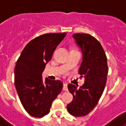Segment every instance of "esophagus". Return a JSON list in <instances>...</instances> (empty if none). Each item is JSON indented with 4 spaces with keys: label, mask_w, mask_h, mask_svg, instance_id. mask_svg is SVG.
Listing matches in <instances>:
<instances>
[{
    "label": "esophagus",
    "mask_w": 126,
    "mask_h": 126,
    "mask_svg": "<svg viewBox=\"0 0 126 126\" xmlns=\"http://www.w3.org/2000/svg\"><path fill=\"white\" fill-rule=\"evenodd\" d=\"M63 90H65V91H67L68 90V87H67V84H63Z\"/></svg>",
    "instance_id": "obj_1"
}]
</instances>
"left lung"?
Listing matches in <instances>:
<instances>
[{
  "label": "left lung",
  "mask_w": 126,
  "mask_h": 126,
  "mask_svg": "<svg viewBox=\"0 0 126 126\" xmlns=\"http://www.w3.org/2000/svg\"><path fill=\"white\" fill-rule=\"evenodd\" d=\"M72 36L82 51L79 74L85 80L79 88L71 84L68 85L74 98L67 109L72 115L82 117L94 108L102 96L108 74L107 60L101 44L93 36L87 33H74Z\"/></svg>",
  "instance_id": "left-lung-1"
}]
</instances>
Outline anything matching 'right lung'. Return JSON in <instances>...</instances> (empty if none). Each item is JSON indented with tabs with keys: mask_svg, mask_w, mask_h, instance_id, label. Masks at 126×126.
<instances>
[{
	"mask_svg": "<svg viewBox=\"0 0 126 126\" xmlns=\"http://www.w3.org/2000/svg\"><path fill=\"white\" fill-rule=\"evenodd\" d=\"M66 33H46L31 40L24 48L15 67V85L26 111L35 117L49 113L53 100L61 92L60 80L43 81L42 74Z\"/></svg>",
	"mask_w": 126,
	"mask_h": 126,
	"instance_id": "1",
	"label": "right lung"
}]
</instances>
